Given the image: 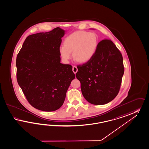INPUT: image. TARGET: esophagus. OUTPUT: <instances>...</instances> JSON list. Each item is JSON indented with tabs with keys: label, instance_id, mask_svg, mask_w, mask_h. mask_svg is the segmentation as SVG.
I'll return each mask as SVG.
<instances>
[{
	"label": "esophagus",
	"instance_id": "34e87169",
	"mask_svg": "<svg viewBox=\"0 0 149 149\" xmlns=\"http://www.w3.org/2000/svg\"><path fill=\"white\" fill-rule=\"evenodd\" d=\"M72 70L73 72H74V74H76V73L77 72V71H78V69H77L76 66H73Z\"/></svg>",
	"mask_w": 149,
	"mask_h": 149
}]
</instances>
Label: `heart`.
I'll return each mask as SVG.
<instances>
[{"mask_svg": "<svg viewBox=\"0 0 149 149\" xmlns=\"http://www.w3.org/2000/svg\"><path fill=\"white\" fill-rule=\"evenodd\" d=\"M98 39L92 32L76 31L68 36L64 41V45L59 48L61 59L68 63L73 56L81 63H86L94 56L98 46Z\"/></svg>", "mask_w": 149, "mask_h": 149, "instance_id": "obj_1", "label": "heart"}]
</instances>
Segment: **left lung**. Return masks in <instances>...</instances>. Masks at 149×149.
Here are the masks:
<instances>
[{
	"instance_id": "1",
	"label": "left lung",
	"mask_w": 149,
	"mask_h": 149,
	"mask_svg": "<svg viewBox=\"0 0 149 149\" xmlns=\"http://www.w3.org/2000/svg\"><path fill=\"white\" fill-rule=\"evenodd\" d=\"M77 68L76 76L88 103L105 104L118 95L124 72L123 57L110 40L100 41L91 59Z\"/></svg>"
}]
</instances>
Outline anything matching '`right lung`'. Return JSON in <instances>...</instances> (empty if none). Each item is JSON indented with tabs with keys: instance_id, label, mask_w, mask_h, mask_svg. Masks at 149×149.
<instances>
[{
	"instance_id": "right-lung-1",
	"label": "right lung",
	"mask_w": 149,
	"mask_h": 149,
	"mask_svg": "<svg viewBox=\"0 0 149 149\" xmlns=\"http://www.w3.org/2000/svg\"><path fill=\"white\" fill-rule=\"evenodd\" d=\"M65 31L29 36L16 59L17 79L29 103L43 111L59 109L75 74L72 66L61 63L59 48Z\"/></svg>"
}]
</instances>
